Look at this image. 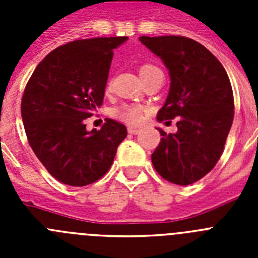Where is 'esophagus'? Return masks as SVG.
Returning <instances> with one entry per match:
<instances>
[{
  "label": "esophagus",
  "instance_id": "1",
  "mask_svg": "<svg viewBox=\"0 0 258 258\" xmlns=\"http://www.w3.org/2000/svg\"><path fill=\"white\" fill-rule=\"evenodd\" d=\"M127 133H129V134H138V133H140V129H137V127H133V126H129V127H127Z\"/></svg>",
  "mask_w": 258,
  "mask_h": 258
}]
</instances>
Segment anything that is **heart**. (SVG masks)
Here are the masks:
<instances>
[{
    "label": "heart",
    "instance_id": "b5f03b06",
    "mask_svg": "<svg viewBox=\"0 0 258 258\" xmlns=\"http://www.w3.org/2000/svg\"><path fill=\"white\" fill-rule=\"evenodd\" d=\"M159 71H160L159 67L151 64V63H145L140 67V74L143 80ZM109 88H111V81L107 83V89ZM113 116L129 125H138L143 120V108L138 104H121L120 107L113 109Z\"/></svg>",
    "mask_w": 258,
    "mask_h": 258
}]
</instances>
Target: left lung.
<instances>
[{
  "instance_id": "obj_1",
  "label": "left lung",
  "mask_w": 258,
  "mask_h": 258,
  "mask_svg": "<svg viewBox=\"0 0 258 258\" xmlns=\"http://www.w3.org/2000/svg\"><path fill=\"white\" fill-rule=\"evenodd\" d=\"M169 70L170 89L159 121L177 117L178 132L166 134L151 155L155 169L166 181L191 184L220 160L234 120V94L229 76L216 56L183 36L140 37Z\"/></svg>"
}]
</instances>
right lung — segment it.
<instances>
[{
  "label": "right lung",
  "instance_id": "1",
  "mask_svg": "<svg viewBox=\"0 0 258 258\" xmlns=\"http://www.w3.org/2000/svg\"><path fill=\"white\" fill-rule=\"evenodd\" d=\"M126 37L76 40L38 63L22 97V118L31 149L47 172L70 186H86L111 168L127 132L106 118L101 131H86L104 98L113 49Z\"/></svg>",
  "mask_w": 258,
  "mask_h": 258
}]
</instances>
